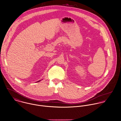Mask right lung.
<instances>
[{"label": "right lung", "instance_id": "add662e5", "mask_svg": "<svg viewBox=\"0 0 121 121\" xmlns=\"http://www.w3.org/2000/svg\"><path fill=\"white\" fill-rule=\"evenodd\" d=\"M41 80L39 81H38V82H39Z\"/></svg>", "mask_w": 121, "mask_h": 121}]
</instances>
